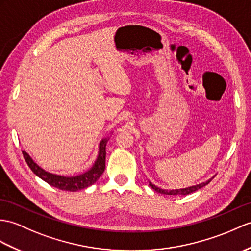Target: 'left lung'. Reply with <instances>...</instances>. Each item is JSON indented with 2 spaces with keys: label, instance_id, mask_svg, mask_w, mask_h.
<instances>
[{
  "label": "left lung",
  "instance_id": "obj_1",
  "mask_svg": "<svg viewBox=\"0 0 251 251\" xmlns=\"http://www.w3.org/2000/svg\"><path fill=\"white\" fill-rule=\"evenodd\" d=\"M211 179H208L207 182L205 183H202V184H199V185H196V186H191V187H188V188H184V189H176V190H165V189H160L158 187H156L155 185H153L152 183H150V186L152 187L155 191L159 192V194H164V195H170V196H176V195H189L191 194V192H194L198 189H200L202 187H204L205 185H207L209 182H211Z\"/></svg>",
  "mask_w": 251,
  "mask_h": 251
}]
</instances>
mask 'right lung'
Wrapping results in <instances>:
<instances>
[{
  "label": "right lung",
  "instance_id": "add662e5",
  "mask_svg": "<svg viewBox=\"0 0 251 251\" xmlns=\"http://www.w3.org/2000/svg\"><path fill=\"white\" fill-rule=\"evenodd\" d=\"M106 144L107 139L101 140L100 144H99V154L97 157V160L89 171L80 174V176L71 177L56 176V174L47 172L44 169L35 164L33 159L28 156L26 152H25V151H22V154L31 170L36 174L38 177L44 179L45 182L61 190L77 191L89 187V186L94 184L103 173L104 168H106Z\"/></svg>",
  "mask_w": 251,
  "mask_h": 251
}]
</instances>
